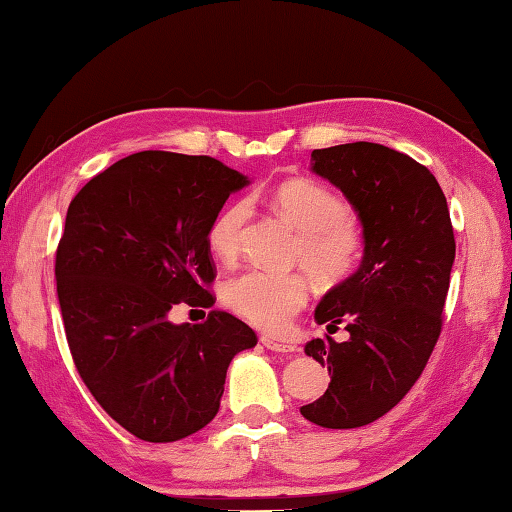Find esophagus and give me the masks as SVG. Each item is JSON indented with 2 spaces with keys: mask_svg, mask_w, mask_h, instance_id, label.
<instances>
[{
  "mask_svg": "<svg viewBox=\"0 0 512 512\" xmlns=\"http://www.w3.org/2000/svg\"><path fill=\"white\" fill-rule=\"evenodd\" d=\"M260 343H263V345L267 347V350H272V352H281V354H289V352H294V350H296V345H294V343L281 341V339H274V336H269V334L260 336Z\"/></svg>",
  "mask_w": 512,
  "mask_h": 512,
  "instance_id": "esophagus-1",
  "label": "esophagus"
}]
</instances>
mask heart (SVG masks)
Instances as JSON below:
<instances>
[{
    "instance_id": "heart-1",
    "label": "heart",
    "mask_w": 512,
    "mask_h": 512,
    "mask_svg": "<svg viewBox=\"0 0 512 512\" xmlns=\"http://www.w3.org/2000/svg\"><path fill=\"white\" fill-rule=\"evenodd\" d=\"M274 207L298 231L294 263L305 267L314 283L336 287L352 278L365 254V231L347 200L323 182L296 178L278 185ZM252 205L234 200L218 211L207 231L209 249L218 258L234 260ZM225 303L245 321L267 332H283L307 303V283L301 274H274L267 269H245L231 276L223 289Z\"/></svg>"
}]
</instances>
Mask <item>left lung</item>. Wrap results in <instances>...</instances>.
Segmentation results:
<instances>
[{
    "mask_svg": "<svg viewBox=\"0 0 512 512\" xmlns=\"http://www.w3.org/2000/svg\"><path fill=\"white\" fill-rule=\"evenodd\" d=\"M314 171L339 187L365 231L363 263L316 307L333 333L305 352L330 372L321 399L301 414L323 428H361L406 397L439 341L455 260V231L437 178L401 151L350 142L312 151Z\"/></svg>",
    "mask_w": 512,
    "mask_h": 512,
    "instance_id": "8db88e82",
    "label": "left lung"
}]
</instances>
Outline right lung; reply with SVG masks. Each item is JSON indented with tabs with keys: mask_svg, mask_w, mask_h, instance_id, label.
<instances>
[{
	"mask_svg": "<svg viewBox=\"0 0 512 512\" xmlns=\"http://www.w3.org/2000/svg\"><path fill=\"white\" fill-rule=\"evenodd\" d=\"M247 178L209 156L140 151L77 191L55 254L57 298L77 374L113 421L167 443L216 417L225 376L256 332L225 310L173 325L180 303L211 307V220Z\"/></svg>",
	"mask_w": 512,
	"mask_h": 512,
	"instance_id": "add662e5",
	"label": "right lung"
}]
</instances>
